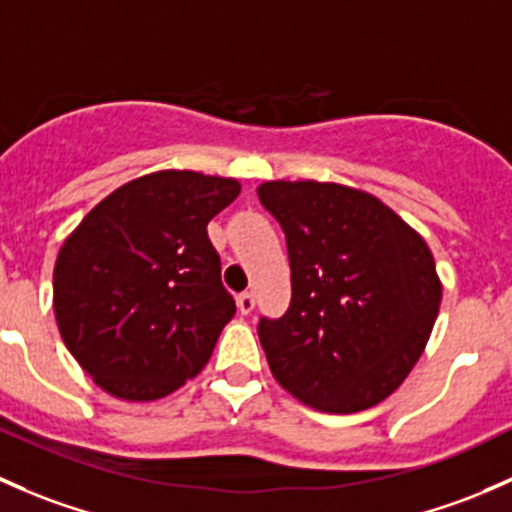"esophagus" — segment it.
Listing matches in <instances>:
<instances>
[{"label":"esophagus","instance_id":"esophagus-1","mask_svg":"<svg viewBox=\"0 0 512 512\" xmlns=\"http://www.w3.org/2000/svg\"><path fill=\"white\" fill-rule=\"evenodd\" d=\"M236 305H239V313H241V315L254 313V308H256L254 293H241L239 298H236Z\"/></svg>","mask_w":512,"mask_h":512}]
</instances>
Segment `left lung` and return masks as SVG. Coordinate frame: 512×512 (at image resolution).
Segmentation results:
<instances>
[{
    "label": "left lung",
    "instance_id": "obj_1",
    "mask_svg": "<svg viewBox=\"0 0 512 512\" xmlns=\"http://www.w3.org/2000/svg\"><path fill=\"white\" fill-rule=\"evenodd\" d=\"M283 226L291 305L258 337L283 389L328 414L365 412L414 370L441 305L434 254L419 231L362 189L263 182Z\"/></svg>",
    "mask_w": 512,
    "mask_h": 512
}]
</instances>
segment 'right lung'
Returning <instances> with one entry per match:
<instances>
[{
	"instance_id": "add662e5",
	"label": "right lung",
	"mask_w": 512,
	"mask_h": 512,
	"mask_svg": "<svg viewBox=\"0 0 512 512\" xmlns=\"http://www.w3.org/2000/svg\"><path fill=\"white\" fill-rule=\"evenodd\" d=\"M239 192L234 177L150 172L66 236L54 266L56 325L110 397L155 402L204 370L236 313L207 224Z\"/></svg>"
}]
</instances>
